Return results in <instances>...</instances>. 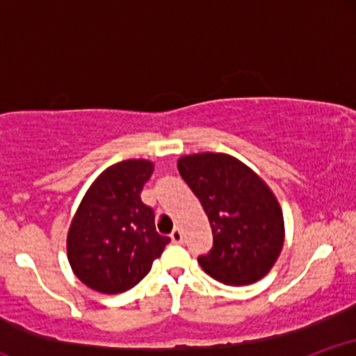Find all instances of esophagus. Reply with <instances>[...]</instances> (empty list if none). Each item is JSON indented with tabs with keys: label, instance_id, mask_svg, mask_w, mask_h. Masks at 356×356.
I'll return each instance as SVG.
<instances>
[{
	"label": "esophagus",
	"instance_id": "esophagus-1",
	"mask_svg": "<svg viewBox=\"0 0 356 356\" xmlns=\"http://www.w3.org/2000/svg\"><path fill=\"white\" fill-rule=\"evenodd\" d=\"M170 239H172V243H175V244H181L184 241L182 231L181 229H174L172 234H170Z\"/></svg>",
	"mask_w": 356,
	"mask_h": 356
}]
</instances>
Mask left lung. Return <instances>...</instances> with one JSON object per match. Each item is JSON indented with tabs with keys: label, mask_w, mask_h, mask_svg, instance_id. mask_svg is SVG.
<instances>
[{
	"label": "left lung",
	"mask_w": 356,
	"mask_h": 356,
	"mask_svg": "<svg viewBox=\"0 0 356 356\" xmlns=\"http://www.w3.org/2000/svg\"><path fill=\"white\" fill-rule=\"evenodd\" d=\"M177 169L211 222L214 244L197 257L204 271L229 286L266 276L284 243L283 211L268 184L227 154L184 155Z\"/></svg>",
	"instance_id": "1"
}]
</instances>
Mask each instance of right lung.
I'll return each instance as SVG.
<instances>
[{
  "label": "right lung",
  "instance_id": "obj_1",
  "mask_svg": "<svg viewBox=\"0 0 356 356\" xmlns=\"http://www.w3.org/2000/svg\"><path fill=\"white\" fill-rule=\"evenodd\" d=\"M154 172L145 159L105 169L90 186L67 236L70 266L83 284L117 295L134 288L162 254L169 238L155 231V216L140 199Z\"/></svg>",
  "mask_w": 356,
  "mask_h": 356
}]
</instances>
